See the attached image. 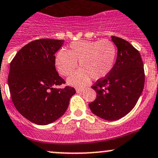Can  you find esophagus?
I'll return each mask as SVG.
<instances>
[{"mask_svg": "<svg viewBox=\"0 0 158 158\" xmlns=\"http://www.w3.org/2000/svg\"><path fill=\"white\" fill-rule=\"evenodd\" d=\"M85 88H76V92L77 93H81L82 91H84Z\"/></svg>", "mask_w": 158, "mask_h": 158, "instance_id": "obj_1", "label": "esophagus"}]
</instances>
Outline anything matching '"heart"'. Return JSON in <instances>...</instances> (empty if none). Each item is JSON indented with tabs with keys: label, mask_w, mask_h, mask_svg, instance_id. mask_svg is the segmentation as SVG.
Returning <instances> with one entry per match:
<instances>
[{
	"label": "heart",
	"mask_w": 158,
	"mask_h": 158,
	"mask_svg": "<svg viewBox=\"0 0 158 158\" xmlns=\"http://www.w3.org/2000/svg\"><path fill=\"white\" fill-rule=\"evenodd\" d=\"M115 45L109 40H79L71 43L70 50L61 48L55 57V66L61 75L68 76L78 67L81 69L69 78L72 85H82L89 80L102 79L113 67Z\"/></svg>",
	"instance_id": "obj_1"
}]
</instances>
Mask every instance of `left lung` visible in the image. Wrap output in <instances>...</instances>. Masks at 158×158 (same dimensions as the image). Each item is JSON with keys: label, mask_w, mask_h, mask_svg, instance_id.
Here are the masks:
<instances>
[{"label": "left lung", "mask_w": 158, "mask_h": 158, "mask_svg": "<svg viewBox=\"0 0 158 158\" xmlns=\"http://www.w3.org/2000/svg\"><path fill=\"white\" fill-rule=\"evenodd\" d=\"M118 48L115 65L105 77L91 86L97 98L88 106L91 112L107 121L129 113L137 103L145 84V71L139 52L129 42L112 36Z\"/></svg>", "instance_id": "1"}]
</instances>
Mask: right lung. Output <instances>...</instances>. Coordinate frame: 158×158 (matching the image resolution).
I'll use <instances>...</instances> for the list:
<instances>
[{
	"instance_id": "obj_1",
	"label": "right lung",
	"mask_w": 158,
	"mask_h": 158,
	"mask_svg": "<svg viewBox=\"0 0 158 158\" xmlns=\"http://www.w3.org/2000/svg\"><path fill=\"white\" fill-rule=\"evenodd\" d=\"M64 40L39 39L23 46L10 62L8 85L15 109L39 125L52 123L67 110L75 88L65 84L55 69V54Z\"/></svg>"
}]
</instances>
